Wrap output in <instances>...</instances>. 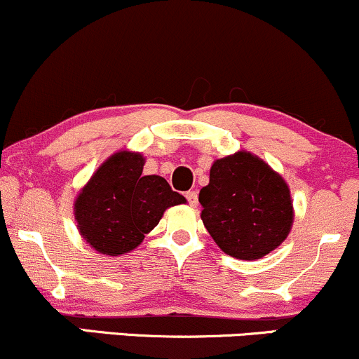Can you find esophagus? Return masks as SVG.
Returning a JSON list of instances; mask_svg holds the SVG:
<instances>
[{
  "label": "esophagus",
  "mask_w": 359,
  "mask_h": 359,
  "mask_svg": "<svg viewBox=\"0 0 359 359\" xmlns=\"http://www.w3.org/2000/svg\"><path fill=\"white\" fill-rule=\"evenodd\" d=\"M187 200L188 203L191 205V207H196V203H198V195H196V191H187Z\"/></svg>",
  "instance_id": "esophagus-1"
}]
</instances>
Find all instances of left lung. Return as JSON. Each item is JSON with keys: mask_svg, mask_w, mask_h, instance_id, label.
Wrapping results in <instances>:
<instances>
[{"mask_svg": "<svg viewBox=\"0 0 359 359\" xmlns=\"http://www.w3.org/2000/svg\"><path fill=\"white\" fill-rule=\"evenodd\" d=\"M198 201L201 220L215 244L244 261L275 251L288 237L295 217L283 176L248 151L213 161Z\"/></svg>", "mask_w": 359, "mask_h": 359, "instance_id": "8db88e82", "label": "left lung"}]
</instances>
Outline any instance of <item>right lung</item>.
Returning <instances> with one entry per match:
<instances>
[{
    "mask_svg": "<svg viewBox=\"0 0 359 359\" xmlns=\"http://www.w3.org/2000/svg\"><path fill=\"white\" fill-rule=\"evenodd\" d=\"M144 164L146 158L140 152L116 151L76 196L78 231L100 255L134 251L169 207L187 203L163 176H144Z\"/></svg>",
    "mask_w": 359,
    "mask_h": 359,
    "instance_id": "1",
    "label": "right lung"
}]
</instances>
